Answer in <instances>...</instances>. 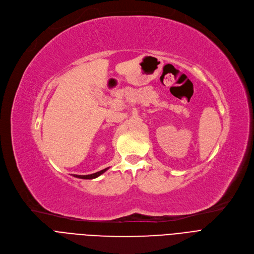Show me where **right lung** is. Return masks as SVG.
Returning <instances> with one entry per match:
<instances>
[{"mask_svg":"<svg viewBox=\"0 0 254 254\" xmlns=\"http://www.w3.org/2000/svg\"><path fill=\"white\" fill-rule=\"evenodd\" d=\"M109 168H106V169H102L98 172H95V173H92V174H88V175H77V174H73V177H78V178H82V180H93V178H96L98 177L99 175H101L102 173L106 172Z\"/></svg>","mask_w":254,"mask_h":254,"instance_id":"add662e5","label":"right lung"}]
</instances>
